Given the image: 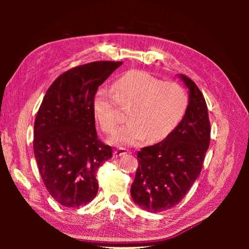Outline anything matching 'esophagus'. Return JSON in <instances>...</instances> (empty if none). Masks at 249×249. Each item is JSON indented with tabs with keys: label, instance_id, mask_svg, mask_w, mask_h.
I'll list each match as a JSON object with an SVG mask.
<instances>
[{
	"label": "esophagus",
	"instance_id": "obj_1",
	"mask_svg": "<svg viewBox=\"0 0 249 249\" xmlns=\"http://www.w3.org/2000/svg\"><path fill=\"white\" fill-rule=\"evenodd\" d=\"M125 154H127V150H126L125 148H119V149H116V150H114V157H121V156H123V155H125Z\"/></svg>",
	"mask_w": 249,
	"mask_h": 249
}]
</instances>
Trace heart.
<instances>
[{"label": "heart", "instance_id": "obj_1", "mask_svg": "<svg viewBox=\"0 0 249 249\" xmlns=\"http://www.w3.org/2000/svg\"><path fill=\"white\" fill-rule=\"evenodd\" d=\"M114 92H96L93 109L103 132L113 134L120 122L119 104L129 107V121L111 138L116 145H135L145 137L150 142L163 140L178 126L189 104L187 92L179 83L163 82L141 70L116 80Z\"/></svg>", "mask_w": 249, "mask_h": 249}]
</instances>
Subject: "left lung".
Here are the masks:
<instances>
[{"mask_svg":"<svg viewBox=\"0 0 249 249\" xmlns=\"http://www.w3.org/2000/svg\"><path fill=\"white\" fill-rule=\"evenodd\" d=\"M189 88V105L182 121L165 140L137 153L138 168L130 196L140 208L158 213L183 199L203 167L211 125L203 93L180 74Z\"/></svg>","mask_w":249,"mask_h":249,"instance_id":"1","label":"left lung"}]
</instances>
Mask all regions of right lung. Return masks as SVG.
Wrapping results in <instances>:
<instances>
[{"label":"right lung","mask_w":249,"mask_h":249,"mask_svg":"<svg viewBox=\"0 0 249 249\" xmlns=\"http://www.w3.org/2000/svg\"><path fill=\"white\" fill-rule=\"evenodd\" d=\"M122 61H94L61 73L46 92L34 125V154L46 189L66 208H79L99 190L96 172L113 156L95 130L99 87Z\"/></svg>","instance_id":"add662e5"}]
</instances>
